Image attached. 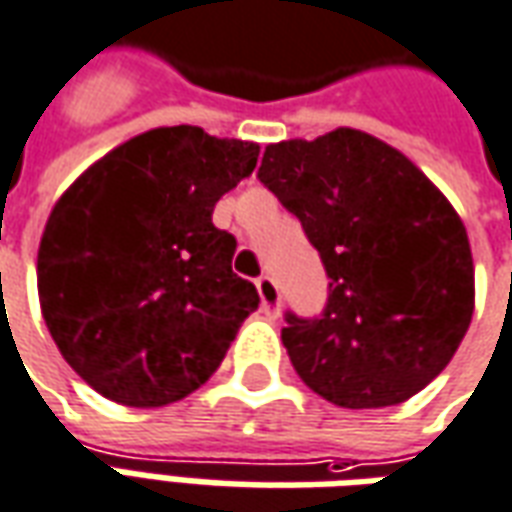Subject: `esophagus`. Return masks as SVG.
I'll return each instance as SVG.
<instances>
[{"mask_svg":"<svg viewBox=\"0 0 512 512\" xmlns=\"http://www.w3.org/2000/svg\"><path fill=\"white\" fill-rule=\"evenodd\" d=\"M257 293H260V307L266 316H280V291H277V282L271 277H260L255 282Z\"/></svg>","mask_w":512,"mask_h":512,"instance_id":"esophagus-1","label":"esophagus"}]
</instances>
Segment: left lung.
<instances>
[{"mask_svg": "<svg viewBox=\"0 0 512 512\" xmlns=\"http://www.w3.org/2000/svg\"><path fill=\"white\" fill-rule=\"evenodd\" d=\"M302 221L330 277L318 318L282 343L310 391L349 410L407 402L466 335L474 260L463 221L413 160L368 132L268 144L257 171Z\"/></svg>", "mask_w": 512, "mask_h": 512, "instance_id": "obj_1", "label": "left lung"}]
</instances>
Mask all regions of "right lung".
I'll return each mask as SVG.
<instances>
[{"instance_id":"add662e5","label":"right lung","mask_w":512,"mask_h":512,"mask_svg":"<svg viewBox=\"0 0 512 512\" xmlns=\"http://www.w3.org/2000/svg\"><path fill=\"white\" fill-rule=\"evenodd\" d=\"M260 146L202 127H157L66 188L38 246V299L63 360L127 407L180 402L221 366L260 305L213 224Z\"/></svg>"}]
</instances>
